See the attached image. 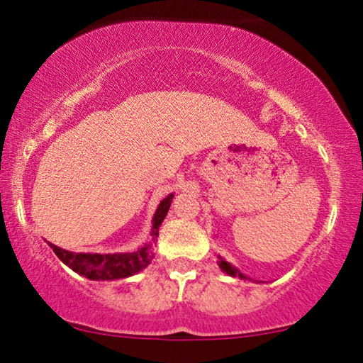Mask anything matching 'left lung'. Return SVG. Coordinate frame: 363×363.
I'll return each mask as SVG.
<instances>
[{
	"mask_svg": "<svg viewBox=\"0 0 363 363\" xmlns=\"http://www.w3.org/2000/svg\"><path fill=\"white\" fill-rule=\"evenodd\" d=\"M218 266H220L221 270H223V272H226L228 275H233V277H236V275H238V277H240V279H246L245 275H242V274L240 272V270L231 266L230 262H226L225 259L220 257V256H218Z\"/></svg>",
	"mask_w": 363,
	"mask_h": 363,
	"instance_id": "8db88e82",
	"label": "left lung"
}]
</instances>
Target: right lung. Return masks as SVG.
<instances>
[{"label": "right lung", "mask_w": 363, "mask_h": 363, "mask_svg": "<svg viewBox=\"0 0 363 363\" xmlns=\"http://www.w3.org/2000/svg\"><path fill=\"white\" fill-rule=\"evenodd\" d=\"M172 197H174V194H169L166 199L161 200L158 208H156L153 216V228H151V242L143 247H138L135 252L91 254L62 250V247L52 245V242H48V246L52 247L63 264H67L69 269L89 280H116L130 277V275L143 270L151 262V259L155 257L153 242L160 235L158 230L163 223L167 210L171 207Z\"/></svg>", "instance_id": "obj_1"}]
</instances>
